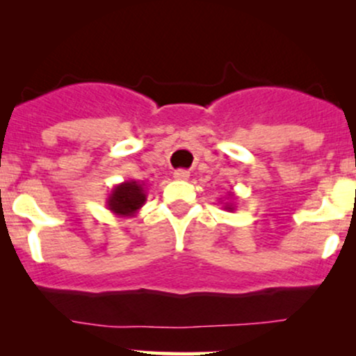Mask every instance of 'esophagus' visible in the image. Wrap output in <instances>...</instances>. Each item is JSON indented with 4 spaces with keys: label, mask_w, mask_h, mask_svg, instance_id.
<instances>
[{
    "label": "esophagus",
    "mask_w": 356,
    "mask_h": 356,
    "mask_svg": "<svg viewBox=\"0 0 356 356\" xmlns=\"http://www.w3.org/2000/svg\"><path fill=\"white\" fill-rule=\"evenodd\" d=\"M189 175H191V172L186 169L174 170V179H177V181H187V179H189Z\"/></svg>",
    "instance_id": "34e87169"
}]
</instances>
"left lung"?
I'll return each instance as SVG.
<instances>
[{"label":"left lung","mask_w":356,"mask_h":356,"mask_svg":"<svg viewBox=\"0 0 356 356\" xmlns=\"http://www.w3.org/2000/svg\"><path fill=\"white\" fill-rule=\"evenodd\" d=\"M229 197H232L234 199V194H232V192H229ZM224 209L226 211H229V212H232V211H236V206H234V202L232 201H227V202H224Z\"/></svg>","instance_id":"obj_1"}]
</instances>
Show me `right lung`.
<instances>
[{"label": "right lung", "mask_w": 356, "mask_h": 356, "mask_svg": "<svg viewBox=\"0 0 356 356\" xmlns=\"http://www.w3.org/2000/svg\"><path fill=\"white\" fill-rule=\"evenodd\" d=\"M144 186L138 181H124L113 186L107 197V209L118 218H136L147 201Z\"/></svg>", "instance_id": "right-lung-1"}]
</instances>
